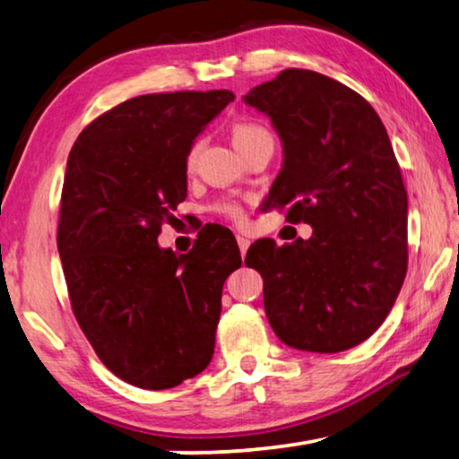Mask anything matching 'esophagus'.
Here are the masks:
<instances>
[{"mask_svg": "<svg viewBox=\"0 0 459 459\" xmlns=\"http://www.w3.org/2000/svg\"><path fill=\"white\" fill-rule=\"evenodd\" d=\"M237 243H238V248H240V255H243V257H245V253H247L248 245H251V240H248V238L243 237V235H237Z\"/></svg>", "mask_w": 459, "mask_h": 459, "instance_id": "34e87169", "label": "esophagus"}]
</instances>
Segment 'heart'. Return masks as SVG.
Here are the masks:
<instances>
[{"mask_svg":"<svg viewBox=\"0 0 459 459\" xmlns=\"http://www.w3.org/2000/svg\"><path fill=\"white\" fill-rule=\"evenodd\" d=\"M230 137H232V143H235V147L240 152L251 143L259 142V139H263V137H271V134L257 121H237L235 126L230 127ZM198 152H200V143H194L190 147L188 155H186V166L194 168V164H196V158H198ZM214 211L222 216H227V219H232V221L243 219V211H240V206L230 200L219 202V204L214 206Z\"/></svg>","mask_w":459,"mask_h":459,"instance_id":"heart-1","label":"heart"}]
</instances>
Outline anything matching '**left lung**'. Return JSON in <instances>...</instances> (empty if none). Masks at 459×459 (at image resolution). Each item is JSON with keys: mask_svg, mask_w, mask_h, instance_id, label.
<instances>
[{"mask_svg": "<svg viewBox=\"0 0 459 459\" xmlns=\"http://www.w3.org/2000/svg\"><path fill=\"white\" fill-rule=\"evenodd\" d=\"M245 103L269 115L283 145L265 206L314 229L247 251L267 320L298 351H348L385 322L407 273V190L391 139L367 99L304 68L281 71Z\"/></svg>", "mask_w": 459, "mask_h": 459, "instance_id": "1", "label": "left lung"}]
</instances>
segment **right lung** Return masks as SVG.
I'll return each mask as SVG.
<instances>
[{
  "label": "right lung",
  "instance_id": "obj_1",
  "mask_svg": "<svg viewBox=\"0 0 459 459\" xmlns=\"http://www.w3.org/2000/svg\"><path fill=\"white\" fill-rule=\"evenodd\" d=\"M230 100V91L129 99L89 123L68 155L56 235L68 298L100 362L139 388L178 386L214 354L238 247L204 237L176 255L158 237L186 200L194 139Z\"/></svg>",
  "mask_w": 459,
  "mask_h": 459
}]
</instances>
